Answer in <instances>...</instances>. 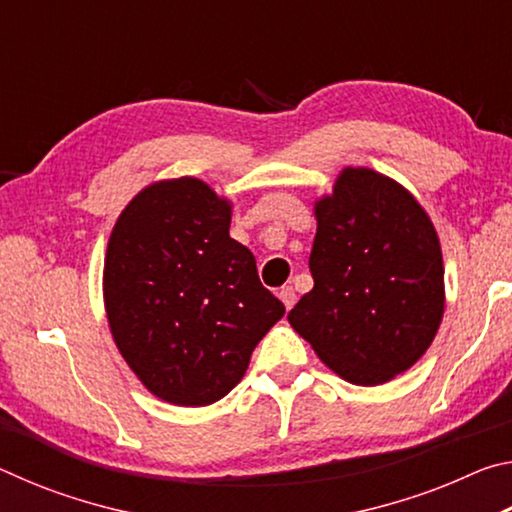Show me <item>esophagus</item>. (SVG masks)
Wrapping results in <instances>:
<instances>
[{"label": "esophagus", "mask_w": 512, "mask_h": 512, "mask_svg": "<svg viewBox=\"0 0 512 512\" xmlns=\"http://www.w3.org/2000/svg\"><path fill=\"white\" fill-rule=\"evenodd\" d=\"M277 296H280V300L284 302V307H287V309L296 305V291H293V287H282Z\"/></svg>", "instance_id": "obj_1"}]
</instances>
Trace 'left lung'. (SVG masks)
<instances>
[{"label": "left lung", "mask_w": 512, "mask_h": 512, "mask_svg": "<svg viewBox=\"0 0 512 512\" xmlns=\"http://www.w3.org/2000/svg\"><path fill=\"white\" fill-rule=\"evenodd\" d=\"M314 214V289L289 323L345 381L386 384L427 352L443 320L438 232L409 189L368 167H345Z\"/></svg>", "instance_id": "left-lung-1"}]
</instances>
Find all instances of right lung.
Returning <instances> with one entry per match:
<instances>
[{"label": "right lung", "mask_w": 512, "mask_h": 512, "mask_svg": "<svg viewBox=\"0 0 512 512\" xmlns=\"http://www.w3.org/2000/svg\"><path fill=\"white\" fill-rule=\"evenodd\" d=\"M232 203L183 176L144 187L119 214L103 262V305L135 377L176 406H207L246 375L284 305L230 237Z\"/></svg>", "instance_id": "add662e5"}]
</instances>
